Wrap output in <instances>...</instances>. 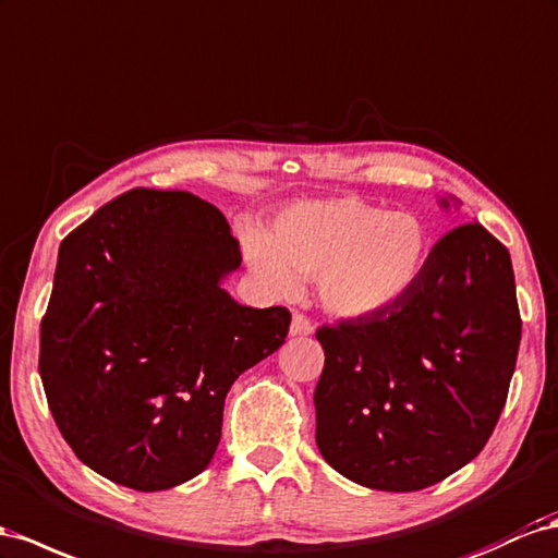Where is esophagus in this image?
Segmentation results:
<instances>
[{
  "label": "esophagus",
  "mask_w": 558,
  "mask_h": 558,
  "mask_svg": "<svg viewBox=\"0 0 558 558\" xmlns=\"http://www.w3.org/2000/svg\"><path fill=\"white\" fill-rule=\"evenodd\" d=\"M289 333H291L293 338H305V336H312V333H314V326H312V322L307 319V316H303V314H293Z\"/></svg>",
  "instance_id": "34e87169"
}]
</instances>
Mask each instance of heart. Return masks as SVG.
<instances>
[{
  "label": "heart",
  "instance_id": "heart-1",
  "mask_svg": "<svg viewBox=\"0 0 558 558\" xmlns=\"http://www.w3.org/2000/svg\"><path fill=\"white\" fill-rule=\"evenodd\" d=\"M251 269L289 295L298 277L316 279L322 307L338 319H371L409 295L423 277L432 236L423 218L354 197L312 199L281 210L269 236L244 234Z\"/></svg>",
  "mask_w": 558,
  "mask_h": 558
}]
</instances>
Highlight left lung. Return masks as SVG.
I'll return each instance as SVG.
<instances>
[{"mask_svg": "<svg viewBox=\"0 0 558 558\" xmlns=\"http://www.w3.org/2000/svg\"><path fill=\"white\" fill-rule=\"evenodd\" d=\"M316 340L324 460L373 490L439 484L481 453L505 409L521 342L509 251L481 222L460 225L399 305L322 326Z\"/></svg>", "mask_w": 558, "mask_h": 558, "instance_id": "obj_1", "label": "left lung"}]
</instances>
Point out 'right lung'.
Wrapping results in <instances>:
<instances>
[{"instance_id": "add662e5", "label": "right lung", "mask_w": 558, "mask_h": 558, "mask_svg": "<svg viewBox=\"0 0 558 558\" xmlns=\"http://www.w3.org/2000/svg\"><path fill=\"white\" fill-rule=\"evenodd\" d=\"M239 265L228 220L190 192H124L60 242L39 375L86 466L155 493L214 460L230 387L291 324L222 289Z\"/></svg>"}]
</instances>
